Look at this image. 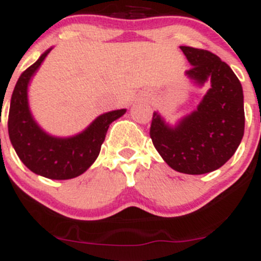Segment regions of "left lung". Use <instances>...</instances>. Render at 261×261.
Segmentation results:
<instances>
[{
    "label": "left lung",
    "instance_id": "obj_1",
    "mask_svg": "<svg viewBox=\"0 0 261 261\" xmlns=\"http://www.w3.org/2000/svg\"><path fill=\"white\" fill-rule=\"evenodd\" d=\"M191 69L186 71L195 82L211 80V89L198 110L176 127L153 113L150 135L154 146L174 171L203 174L223 166L234 154L245 131L244 93L231 67L218 56L200 48L179 47Z\"/></svg>",
    "mask_w": 261,
    "mask_h": 261
}]
</instances>
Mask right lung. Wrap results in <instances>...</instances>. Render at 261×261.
Segmentation results:
<instances>
[{
    "instance_id": "1",
    "label": "right lung",
    "mask_w": 261,
    "mask_h": 261,
    "mask_svg": "<svg viewBox=\"0 0 261 261\" xmlns=\"http://www.w3.org/2000/svg\"><path fill=\"white\" fill-rule=\"evenodd\" d=\"M50 49L28 67L17 80L10 105L9 136L20 161L34 173L50 179H70L84 173L97 159L111 123L126 110L99 116L84 133L69 139L47 135L38 127L28 107V84Z\"/></svg>"
}]
</instances>
